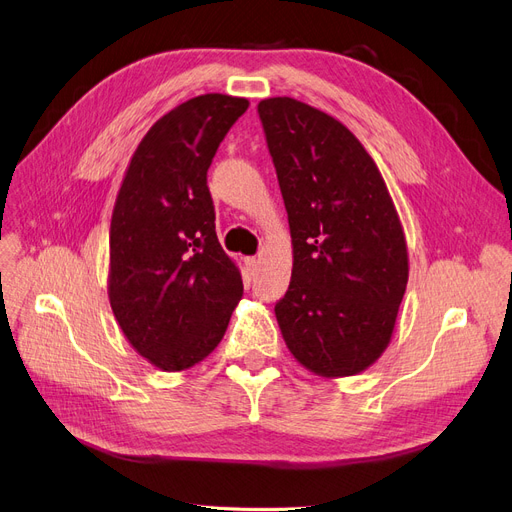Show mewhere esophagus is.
I'll return each mask as SVG.
<instances>
[{"instance_id": "obj_1", "label": "esophagus", "mask_w": 512, "mask_h": 512, "mask_svg": "<svg viewBox=\"0 0 512 512\" xmlns=\"http://www.w3.org/2000/svg\"><path fill=\"white\" fill-rule=\"evenodd\" d=\"M246 266H249V268H257V266H259V259H257V257H246Z\"/></svg>"}]
</instances>
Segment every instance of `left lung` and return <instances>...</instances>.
<instances>
[{
	"label": "left lung",
	"instance_id": "8db88e82",
	"mask_svg": "<svg viewBox=\"0 0 512 512\" xmlns=\"http://www.w3.org/2000/svg\"><path fill=\"white\" fill-rule=\"evenodd\" d=\"M293 244L274 312L299 365L356 375L388 348L409 280L405 232L380 168L329 113L291 97L257 105Z\"/></svg>",
	"mask_w": 512,
	"mask_h": 512
}]
</instances>
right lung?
<instances>
[{
  "label": "right lung",
  "mask_w": 512,
  "mask_h": 512,
  "mask_svg": "<svg viewBox=\"0 0 512 512\" xmlns=\"http://www.w3.org/2000/svg\"><path fill=\"white\" fill-rule=\"evenodd\" d=\"M246 107L211 92L170 109L132 154L113 206L109 304L128 344L162 371L204 361L244 291L217 240L206 173Z\"/></svg>",
  "instance_id": "obj_1"
}]
</instances>
